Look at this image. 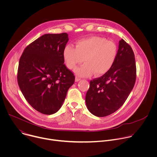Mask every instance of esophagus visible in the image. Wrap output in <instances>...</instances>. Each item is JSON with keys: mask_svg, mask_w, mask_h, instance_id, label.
I'll use <instances>...</instances> for the list:
<instances>
[{"mask_svg": "<svg viewBox=\"0 0 157 157\" xmlns=\"http://www.w3.org/2000/svg\"><path fill=\"white\" fill-rule=\"evenodd\" d=\"M80 80H81V79H80V78H77V77L75 78V81H76V82H78V81H79Z\"/></svg>", "mask_w": 157, "mask_h": 157, "instance_id": "obj_1", "label": "esophagus"}]
</instances>
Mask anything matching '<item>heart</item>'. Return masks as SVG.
I'll use <instances>...</instances> for the list:
<instances>
[{
  "instance_id": "b5f03b06",
  "label": "heart",
  "mask_w": 157,
  "mask_h": 157,
  "mask_svg": "<svg viewBox=\"0 0 157 157\" xmlns=\"http://www.w3.org/2000/svg\"><path fill=\"white\" fill-rule=\"evenodd\" d=\"M117 46L111 41L101 36H91L79 40L76 48L66 45L63 52L66 66L70 70L83 61L85 63L75 70L79 77H89L94 73L101 76L108 72L113 67L117 56Z\"/></svg>"
}]
</instances>
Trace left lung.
<instances>
[{
	"label": "left lung",
	"instance_id": "obj_1",
	"mask_svg": "<svg viewBox=\"0 0 157 157\" xmlns=\"http://www.w3.org/2000/svg\"><path fill=\"white\" fill-rule=\"evenodd\" d=\"M136 79L135 56L130 46L122 39L111 69L101 77L90 81L86 95L87 109L97 117L115 113L126 101Z\"/></svg>",
	"mask_w": 157,
	"mask_h": 157
}]
</instances>
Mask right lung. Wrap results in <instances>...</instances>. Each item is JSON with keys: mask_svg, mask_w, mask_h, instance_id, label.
<instances>
[{"mask_svg": "<svg viewBox=\"0 0 157 157\" xmlns=\"http://www.w3.org/2000/svg\"><path fill=\"white\" fill-rule=\"evenodd\" d=\"M68 40L66 33L44 34L27 46L20 58L19 87L29 104L43 114L59 110L75 82L73 73L64 64L63 52Z\"/></svg>", "mask_w": 157, "mask_h": 157, "instance_id": "add662e5", "label": "right lung"}]
</instances>
